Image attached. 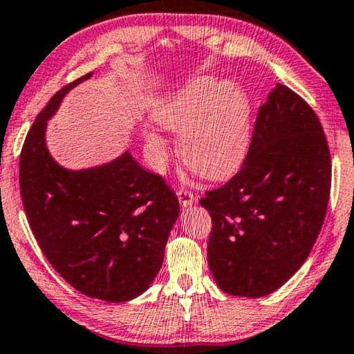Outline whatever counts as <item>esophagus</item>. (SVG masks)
Listing matches in <instances>:
<instances>
[{
	"instance_id": "1",
	"label": "esophagus",
	"mask_w": 354,
	"mask_h": 354,
	"mask_svg": "<svg viewBox=\"0 0 354 354\" xmlns=\"http://www.w3.org/2000/svg\"><path fill=\"white\" fill-rule=\"evenodd\" d=\"M176 196H178V201H180V204L183 207H191L196 201V196L192 194V192L186 191V189H180L176 192Z\"/></svg>"
}]
</instances>
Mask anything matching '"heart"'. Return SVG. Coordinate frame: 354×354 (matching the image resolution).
Instances as JSON below:
<instances>
[{"label": "heart", "mask_w": 354, "mask_h": 354, "mask_svg": "<svg viewBox=\"0 0 354 354\" xmlns=\"http://www.w3.org/2000/svg\"><path fill=\"white\" fill-rule=\"evenodd\" d=\"M153 118L180 134V155L187 167L207 180H221L246 157L252 134V106L243 87L199 77L155 106ZM145 142L157 158L165 155V139L144 129Z\"/></svg>", "instance_id": "heart-1"}]
</instances>
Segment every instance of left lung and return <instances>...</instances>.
Segmentation results:
<instances>
[{
    "instance_id": "8db88e82",
    "label": "left lung",
    "mask_w": 354,
    "mask_h": 354,
    "mask_svg": "<svg viewBox=\"0 0 354 354\" xmlns=\"http://www.w3.org/2000/svg\"><path fill=\"white\" fill-rule=\"evenodd\" d=\"M330 183L317 115L277 84L259 108L241 169L201 199L212 216L207 259L220 290L261 298L286 283L319 236Z\"/></svg>"
}]
</instances>
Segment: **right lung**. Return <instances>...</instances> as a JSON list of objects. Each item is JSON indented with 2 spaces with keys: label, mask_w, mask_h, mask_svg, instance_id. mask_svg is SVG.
Returning <instances> with one entry per match:
<instances>
[{
  "label": "right lung",
  "mask_w": 354,
  "mask_h": 354,
  "mask_svg": "<svg viewBox=\"0 0 354 354\" xmlns=\"http://www.w3.org/2000/svg\"><path fill=\"white\" fill-rule=\"evenodd\" d=\"M91 75L56 92L37 115L19 160V186L32 233L55 270L88 298L122 303L142 295L157 277L180 202L129 150L77 171L51 157L46 121Z\"/></svg>",
  "instance_id": "obj_1"
}]
</instances>
